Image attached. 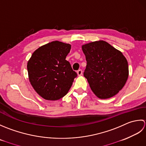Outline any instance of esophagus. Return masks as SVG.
I'll list each match as a JSON object with an SVG mask.
<instances>
[{
    "mask_svg": "<svg viewBox=\"0 0 146 146\" xmlns=\"http://www.w3.org/2000/svg\"><path fill=\"white\" fill-rule=\"evenodd\" d=\"M77 75H78L79 76H81L82 74V70H81V69H79V70H77Z\"/></svg>",
    "mask_w": 146,
    "mask_h": 146,
    "instance_id": "34e87169",
    "label": "esophagus"
}]
</instances>
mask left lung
I'll return each mask as SVG.
<instances>
[{
  "label": "left lung",
  "mask_w": 146,
  "mask_h": 146,
  "mask_svg": "<svg viewBox=\"0 0 146 146\" xmlns=\"http://www.w3.org/2000/svg\"><path fill=\"white\" fill-rule=\"evenodd\" d=\"M87 65L84 76L92 91L100 99L117 94L125 84L129 65L120 51L103 40L82 46Z\"/></svg>",
  "instance_id": "left-lung-1"
}]
</instances>
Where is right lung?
I'll use <instances>...</instances> for the list:
<instances>
[{
  "label": "right lung",
  "mask_w": 146,
  "mask_h": 146,
  "mask_svg": "<svg viewBox=\"0 0 146 146\" xmlns=\"http://www.w3.org/2000/svg\"><path fill=\"white\" fill-rule=\"evenodd\" d=\"M70 48V44L53 41L36 50L28 60L29 82L43 99H60L72 86L77 75L65 60Z\"/></svg>",
  "instance_id": "obj_1"
}]
</instances>
